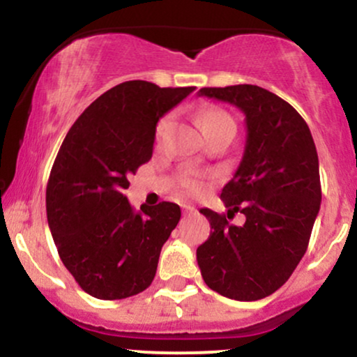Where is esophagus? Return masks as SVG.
<instances>
[{"mask_svg":"<svg viewBox=\"0 0 357 357\" xmlns=\"http://www.w3.org/2000/svg\"><path fill=\"white\" fill-rule=\"evenodd\" d=\"M191 213H195V208H191V206L184 208V215H191Z\"/></svg>","mask_w":357,"mask_h":357,"instance_id":"1","label":"esophagus"}]
</instances>
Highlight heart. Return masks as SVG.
I'll list each match as a JSON object with an SVG mask.
<instances>
[{
  "instance_id": "1",
  "label": "heart",
  "mask_w": 357,
  "mask_h": 357,
  "mask_svg": "<svg viewBox=\"0 0 357 357\" xmlns=\"http://www.w3.org/2000/svg\"><path fill=\"white\" fill-rule=\"evenodd\" d=\"M220 121H231V117L228 116V114L225 112V110H221L218 107H206V109H203L202 112H199V116H198V124H199V127H202V130L204 129V127H208V126H211V124H216V122H220ZM165 124H166L165 121H162L161 124H159V132H161L162 127H165ZM183 186L186 188L188 192H191V195H196V192L203 191L204 184H203V181H199V179H196V178H184Z\"/></svg>"
}]
</instances>
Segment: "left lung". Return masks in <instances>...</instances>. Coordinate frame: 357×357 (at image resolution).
<instances>
[{
  "label": "left lung",
  "instance_id": "1",
  "mask_svg": "<svg viewBox=\"0 0 357 357\" xmlns=\"http://www.w3.org/2000/svg\"><path fill=\"white\" fill-rule=\"evenodd\" d=\"M198 96L238 107L247 139L243 158L221 191L228 213L199 210L213 231L196 250V260L204 284L220 296L260 301L292 275L321 208L312 134L289 102L258 85L204 87ZM238 211L248 218L241 227L227 221Z\"/></svg>",
  "mask_w": 357,
  "mask_h": 357
}]
</instances>
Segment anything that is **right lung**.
Instances as JSON below:
<instances>
[{
  "label": "right lung",
  "mask_w": 357,
  "mask_h": 357,
  "mask_svg": "<svg viewBox=\"0 0 357 357\" xmlns=\"http://www.w3.org/2000/svg\"><path fill=\"white\" fill-rule=\"evenodd\" d=\"M192 90L119 84L82 112L61 142L47 186L48 227L63 265L92 297L126 298L153 282L181 210L162 202L134 211L127 176L153 155L159 119Z\"/></svg>",
  "instance_id": "add662e5"
}]
</instances>
